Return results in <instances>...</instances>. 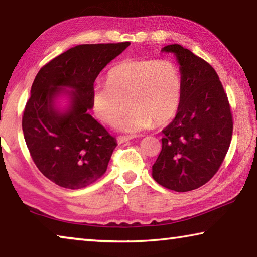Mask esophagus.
<instances>
[{
  "label": "esophagus",
  "instance_id": "obj_1",
  "mask_svg": "<svg viewBox=\"0 0 257 257\" xmlns=\"http://www.w3.org/2000/svg\"><path fill=\"white\" fill-rule=\"evenodd\" d=\"M135 137H136L135 135H122V136H118L116 141H118L119 144H121V143H125V142L132 141V139L135 138Z\"/></svg>",
  "mask_w": 257,
  "mask_h": 257
}]
</instances>
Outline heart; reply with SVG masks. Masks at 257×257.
Instances as JSON below:
<instances>
[{"label":"heart","instance_id":"b5f03b06","mask_svg":"<svg viewBox=\"0 0 257 257\" xmlns=\"http://www.w3.org/2000/svg\"><path fill=\"white\" fill-rule=\"evenodd\" d=\"M184 98L181 70L172 60L125 59L108 70L106 85H96L90 94L95 115L111 124L123 109L128 112L114 125L135 133L152 124H167L179 113Z\"/></svg>","mask_w":257,"mask_h":257}]
</instances>
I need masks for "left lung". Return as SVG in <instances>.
<instances>
[{"instance_id": "1", "label": "left lung", "mask_w": 257, "mask_h": 257, "mask_svg": "<svg viewBox=\"0 0 257 257\" xmlns=\"http://www.w3.org/2000/svg\"><path fill=\"white\" fill-rule=\"evenodd\" d=\"M175 53L184 80L179 113L162 133V151L153 164L154 180L185 193L205 185L219 170L231 143L233 119L216 71L179 44L163 47Z\"/></svg>"}]
</instances>
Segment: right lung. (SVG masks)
<instances>
[{
	"label": "right lung",
	"mask_w": 257,
	"mask_h": 257,
	"mask_svg": "<svg viewBox=\"0 0 257 257\" xmlns=\"http://www.w3.org/2000/svg\"><path fill=\"white\" fill-rule=\"evenodd\" d=\"M129 45H77L52 59L35 78L24 110V137L38 170L60 187L84 188L106 171L116 142L88 113L90 94L102 69ZM61 86L74 89L66 113L53 107Z\"/></svg>",
	"instance_id": "right-lung-1"
}]
</instances>
